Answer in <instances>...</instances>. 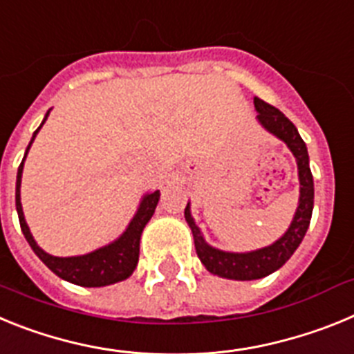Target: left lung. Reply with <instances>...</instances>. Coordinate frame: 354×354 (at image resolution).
Listing matches in <instances>:
<instances>
[{
	"label": "left lung",
	"instance_id": "left-lung-1",
	"mask_svg": "<svg viewBox=\"0 0 354 354\" xmlns=\"http://www.w3.org/2000/svg\"><path fill=\"white\" fill-rule=\"evenodd\" d=\"M253 104L257 109V120L261 122V126L274 134L277 138L282 140L296 158L299 177V202L292 221H290V227L280 239L266 248L246 253L223 252V250L212 248L211 245H207L193 220L189 204L186 205L184 218L192 228L196 255L209 273L218 274L221 278H230V280H257V278L268 277L280 270L305 237L306 228L310 225L312 209H314V179H312L310 165H308L306 145L299 136L298 129L280 109L268 104L259 97L253 99Z\"/></svg>",
	"mask_w": 354,
	"mask_h": 354
}]
</instances>
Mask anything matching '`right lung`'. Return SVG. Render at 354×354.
I'll use <instances>...</instances> for the list:
<instances>
[{
  "mask_svg": "<svg viewBox=\"0 0 354 354\" xmlns=\"http://www.w3.org/2000/svg\"><path fill=\"white\" fill-rule=\"evenodd\" d=\"M49 111L44 117V122L48 120ZM39 129L33 133V138H31L30 145L26 149L30 150L31 143L35 140ZM24 154L23 162L19 165L17 170V183H15V209H17L19 214V223H21V230H23L24 237L30 243L31 250L37 253V257L48 266L49 270L55 274H58L60 278L67 280L71 283H76L81 287H104L111 286V283L122 282L133 274L134 268L138 264L140 257V237H142L143 228L149 223V220L152 218L156 211V205L159 202V192L156 189L154 193H147L145 196L140 202V207L136 211V214L133 216L131 223L127 225L126 232L122 234L118 239H115L113 243L102 246V248L95 250V252H90L86 255H77V257H55V255H49V253L44 252L39 245L35 243L33 236H31L30 228H28L26 220H24L23 205H21V177H23V167H24Z\"/></svg>",
  "mask_w": 354,
  "mask_h": 354,
  "instance_id": "add662e5",
  "label": "right lung"
}]
</instances>
